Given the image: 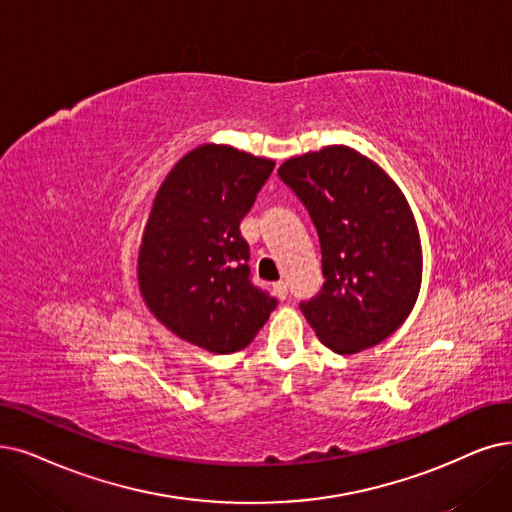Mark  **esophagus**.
I'll list each match as a JSON object with an SVG mask.
<instances>
[{"label": "esophagus", "instance_id": "esophagus-1", "mask_svg": "<svg viewBox=\"0 0 512 512\" xmlns=\"http://www.w3.org/2000/svg\"><path fill=\"white\" fill-rule=\"evenodd\" d=\"M273 292H275L279 298H285V296H288V283H285V281L273 283Z\"/></svg>", "mask_w": 512, "mask_h": 512}]
</instances>
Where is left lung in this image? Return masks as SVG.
<instances>
[{
    "instance_id": "1",
    "label": "left lung",
    "mask_w": 512,
    "mask_h": 512,
    "mask_svg": "<svg viewBox=\"0 0 512 512\" xmlns=\"http://www.w3.org/2000/svg\"><path fill=\"white\" fill-rule=\"evenodd\" d=\"M309 210L321 243L323 285L300 302L317 338L338 355L372 349L412 313L422 250L395 182L349 147H325L279 168Z\"/></svg>"
}]
</instances>
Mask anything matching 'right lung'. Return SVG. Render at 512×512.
Listing matches in <instances>:
<instances>
[{
    "label": "right lung",
    "mask_w": 512,
    "mask_h": 512,
    "mask_svg": "<svg viewBox=\"0 0 512 512\" xmlns=\"http://www.w3.org/2000/svg\"><path fill=\"white\" fill-rule=\"evenodd\" d=\"M273 168L227 145L191 151L157 191L142 235V298L168 330L210 353L245 349L277 306L254 285L239 233Z\"/></svg>",
    "instance_id": "1"
}]
</instances>
